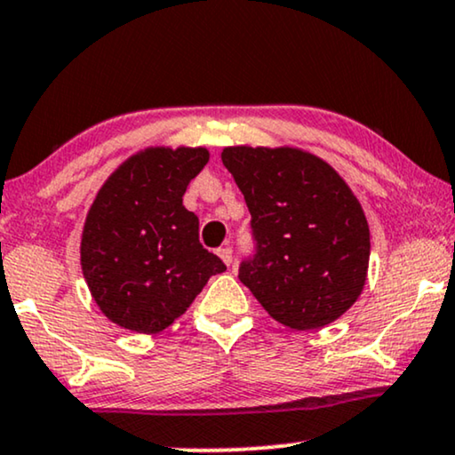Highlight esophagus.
<instances>
[{"label": "esophagus", "instance_id": "1", "mask_svg": "<svg viewBox=\"0 0 455 455\" xmlns=\"http://www.w3.org/2000/svg\"><path fill=\"white\" fill-rule=\"evenodd\" d=\"M218 256L222 258V262L227 264V267L233 262V250H231V247H220V250H218Z\"/></svg>", "mask_w": 455, "mask_h": 455}]
</instances>
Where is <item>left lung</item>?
Listing matches in <instances>:
<instances>
[{
  "label": "left lung",
  "mask_w": 455,
  "mask_h": 455,
  "mask_svg": "<svg viewBox=\"0 0 455 455\" xmlns=\"http://www.w3.org/2000/svg\"><path fill=\"white\" fill-rule=\"evenodd\" d=\"M222 164L251 214L254 247L239 264L241 283L291 330L347 313L370 262V228L347 182L298 148L228 147Z\"/></svg>",
  "instance_id": "left-lung-1"
}]
</instances>
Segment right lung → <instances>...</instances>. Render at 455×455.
<instances>
[{"label":"right lung","instance_id":"obj_1","mask_svg":"<svg viewBox=\"0 0 455 455\" xmlns=\"http://www.w3.org/2000/svg\"><path fill=\"white\" fill-rule=\"evenodd\" d=\"M208 159L205 148H147L100 188L85 220L82 268L113 323L140 333L165 330L212 275L227 270L199 243V218L182 205Z\"/></svg>","mask_w":455,"mask_h":455}]
</instances>
